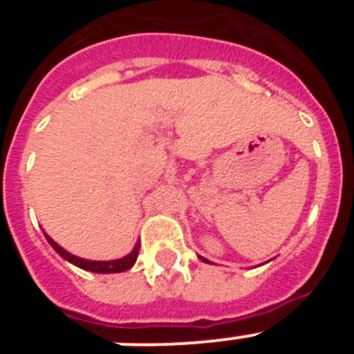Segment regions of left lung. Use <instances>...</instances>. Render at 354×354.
<instances>
[{
  "label": "left lung",
  "instance_id": "8db88e82",
  "mask_svg": "<svg viewBox=\"0 0 354 354\" xmlns=\"http://www.w3.org/2000/svg\"><path fill=\"white\" fill-rule=\"evenodd\" d=\"M198 257H200V255H198ZM200 259H202V261H204V262H207V264H212V262H209L207 259H204V257H200Z\"/></svg>",
  "mask_w": 354,
  "mask_h": 354
}]
</instances>
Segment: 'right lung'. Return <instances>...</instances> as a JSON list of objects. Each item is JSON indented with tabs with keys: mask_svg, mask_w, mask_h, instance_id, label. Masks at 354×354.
I'll return each instance as SVG.
<instances>
[{
	"mask_svg": "<svg viewBox=\"0 0 354 354\" xmlns=\"http://www.w3.org/2000/svg\"><path fill=\"white\" fill-rule=\"evenodd\" d=\"M46 239H48L49 245L55 248V252L60 253L62 257H64L65 261L71 262V264L77 266V268H81V270H84V271H92V273H102V274L122 273V271L131 270V268L134 266V262H136V259H138V252H140V241H138V243L134 245V248L127 253L126 257L115 259V261H88V259H81V257H77V255H72L71 252H67L65 248H62V246L58 245L56 241H53L48 234H46Z\"/></svg>",
	"mask_w": 354,
	"mask_h": 354,
	"instance_id": "1",
	"label": "right lung"
}]
</instances>
